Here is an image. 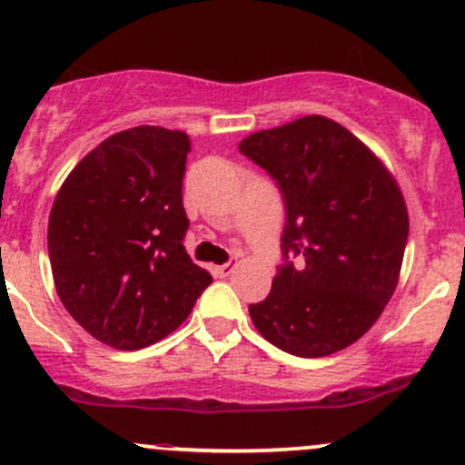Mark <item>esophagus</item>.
Masks as SVG:
<instances>
[{
  "mask_svg": "<svg viewBox=\"0 0 465 465\" xmlns=\"http://www.w3.org/2000/svg\"><path fill=\"white\" fill-rule=\"evenodd\" d=\"M233 267H236V261H229V262H224V265H215L213 267V274L220 276V279H224V276L232 274Z\"/></svg>",
  "mask_w": 465,
  "mask_h": 465,
  "instance_id": "obj_1",
  "label": "esophagus"
}]
</instances>
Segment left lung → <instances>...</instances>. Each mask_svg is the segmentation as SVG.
<instances>
[{
  "instance_id": "obj_1",
  "label": "left lung",
  "mask_w": 465,
  "mask_h": 465,
  "mask_svg": "<svg viewBox=\"0 0 465 465\" xmlns=\"http://www.w3.org/2000/svg\"><path fill=\"white\" fill-rule=\"evenodd\" d=\"M241 153L265 168L285 200V262L256 331L299 358H326L358 341L391 299L410 215L401 186L373 150L326 116L259 130Z\"/></svg>"
}]
</instances>
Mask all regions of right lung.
<instances>
[{
  "mask_svg": "<svg viewBox=\"0 0 465 465\" xmlns=\"http://www.w3.org/2000/svg\"><path fill=\"white\" fill-rule=\"evenodd\" d=\"M189 153L182 130H121L76 163L51 206L55 292L112 349L137 351L171 335L211 283L182 245Z\"/></svg>",
  "mask_w": 465,
  "mask_h": 465,
  "instance_id": "1",
  "label": "right lung"
}]
</instances>
